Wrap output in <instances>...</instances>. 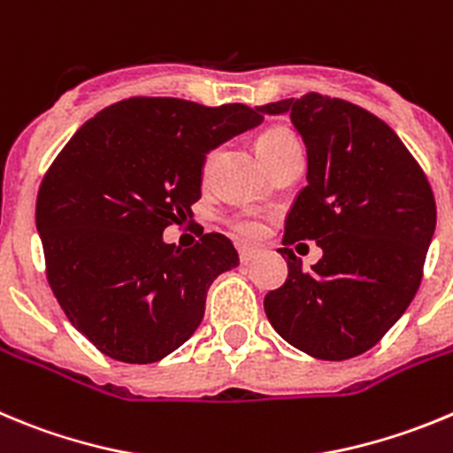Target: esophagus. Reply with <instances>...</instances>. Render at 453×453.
Masks as SVG:
<instances>
[{
    "label": "esophagus",
    "mask_w": 453,
    "mask_h": 453,
    "mask_svg": "<svg viewBox=\"0 0 453 453\" xmlns=\"http://www.w3.org/2000/svg\"><path fill=\"white\" fill-rule=\"evenodd\" d=\"M238 254H240V263L249 265L256 256H258V249L249 247V244H238Z\"/></svg>",
    "instance_id": "esophagus-1"
}]
</instances>
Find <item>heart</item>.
<instances>
[{"mask_svg":"<svg viewBox=\"0 0 453 453\" xmlns=\"http://www.w3.org/2000/svg\"><path fill=\"white\" fill-rule=\"evenodd\" d=\"M294 145H298L296 136L283 127H272V130L263 132L258 139V152L265 159V164L272 165L273 161L280 159L288 150H292ZM229 226L242 238H258L263 234L265 224L258 215L254 213H240L229 219Z\"/></svg>","mask_w":453,"mask_h":453,"instance_id":"b5f03b06","label":"heart"}]
</instances>
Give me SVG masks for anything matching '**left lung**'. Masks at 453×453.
I'll return each mask as SVG.
<instances>
[{
  "mask_svg": "<svg viewBox=\"0 0 453 453\" xmlns=\"http://www.w3.org/2000/svg\"><path fill=\"white\" fill-rule=\"evenodd\" d=\"M289 111L308 145V186L285 218L288 280L265 296L273 330L317 359L371 350L416 296L435 229L425 170L400 136L368 110L305 94L260 105ZM314 239L324 258L303 270L291 250Z\"/></svg>",
  "mask_w": 453,
  "mask_h": 453,
  "instance_id": "1",
  "label": "left lung"
}]
</instances>
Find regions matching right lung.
Wrapping results in <instances>:
<instances>
[{
    "mask_svg": "<svg viewBox=\"0 0 453 453\" xmlns=\"http://www.w3.org/2000/svg\"><path fill=\"white\" fill-rule=\"evenodd\" d=\"M263 121L258 110L134 96L105 107L53 159L35 224L51 292L103 355L152 364L204 317L206 292L238 251L222 234L190 249L161 240L193 215L206 152Z\"/></svg>",
    "mask_w": 453,
    "mask_h": 453,
    "instance_id": "obj_1",
    "label": "right lung"
}]
</instances>
